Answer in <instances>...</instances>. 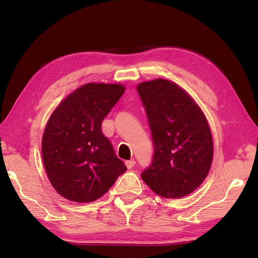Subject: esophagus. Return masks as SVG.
Wrapping results in <instances>:
<instances>
[{
	"mask_svg": "<svg viewBox=\"0 0 258 258\" xmlns=\"http://www.w3.org/2000/svg\"><path fill=\"white\" fill-rule=\"evenodd\" d=\"M125 165H126V167H127L128 169L133 168L134 165H135V160H134V159H132V160H126V161H125Z\"/></svg>",
	"mask_w": 258,
	"mask_h": 258,
	"instance_id": "esophagus-1",
	"label": "esophagus"
}]
</instances>
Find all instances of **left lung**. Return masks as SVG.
Returning <instances> with one entry per match:
<instances>
[{
  "instance_id": "8db88e82",
  "label": "left lung",
  "mask_w": 258,
  "mask_h": 258,
  "mask_svg": "<svg viewBox=\"0 0 258 258\" xmlns=\"http://www.w3.org/2000/svg\"><path fill=\"white\" fill-rule=\"evenodd\" d=\"M154 157L141 177L164 198H181L202 184L212 166L213 138L202 109L182 87L163 78L140 83Z\"/></svg>"
}]
</instances>
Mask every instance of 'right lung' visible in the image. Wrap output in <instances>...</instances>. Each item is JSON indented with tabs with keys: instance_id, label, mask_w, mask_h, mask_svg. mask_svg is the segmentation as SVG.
I'll return each instance as SVG.
<instances>
[{
	"instance_id": "add662e5",
	"label": "right lung",
	"mask_w": 258,
	"mask_h": 258,
	"mask_svg": "<svg viewBox=\"0 0 258 258\" xmlns=\"http://www.w3.org/2000/svg\"><path fill=\"white\" fill-rule=\"evenodd\" d=\"M124 92L121 84L87 83L52 112L43 133L42 157L52 186L66 199L94 202L126 171L101 130Z\"/></svg>"
}]
</instances>
